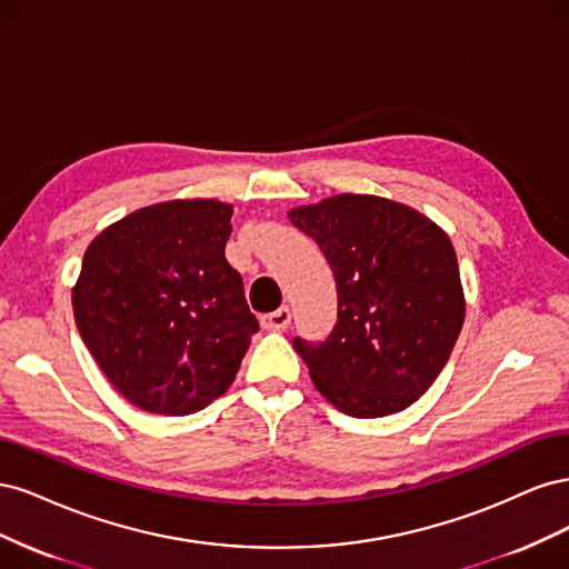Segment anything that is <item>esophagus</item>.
<instances>
[{
	"mask_svg": "<svg viewBox=\"0 0 569 569\" xmlns=\"http://www.w3.org/2000/svg\"><path fill=\"white\" fill-rule=\"evenodd\" d=\"M261 322H263L266 330H287L289 322H291V311L287 306H282V308H278V311L266 313L261 318Z\"/></svg>",
	"mask_w": 569,
	"mask_h": 569,
	"instance_id": "34e87169",
	"label": "esophagus"
}]
</instances>
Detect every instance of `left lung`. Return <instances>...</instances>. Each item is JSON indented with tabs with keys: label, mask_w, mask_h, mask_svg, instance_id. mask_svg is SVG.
<instances>
[{
	"label": "left lung",
	"mask_w": 569,
	"mask_h": 569,
	"mask_svg": "<svg viewBox=\"0 0 569 569\" xmlns=\"http://www.w3.org/2000/svg\"><path fill=\"white\" fill-rule=\"evenodd\" d=\"M337 282L325 341L295 339L318 391L351 418H382L432 387L462 330L465 297L449 234L410 206L337 194L289 211Z\"/></svg>",
	"instance_id": "8db88e82"
}]
</instances>
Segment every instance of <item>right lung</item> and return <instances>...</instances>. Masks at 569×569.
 Returning a JSON list of instances; mask_svg holds the SVG:
<instances>
[{
	"label": "right lung",
	"instance_id": "add662e5",
	"mask_svg": "<svg viewBox=\"0 0 569 569\" xmlns=\"http://www.w3.org/2000/svg\"><path fill=\"white\" fill-rule=\"evenodd\" d=\"M230 218L216 199L153 203L84 251L78 332L109 382L153 416H189L226 393L258 332L226 258Z\"/></svg>",
	"mask_w": 569,
	"mask_h": 569
}]
</instances>
